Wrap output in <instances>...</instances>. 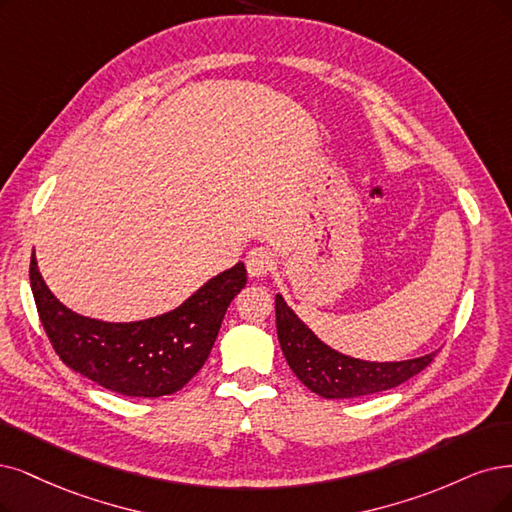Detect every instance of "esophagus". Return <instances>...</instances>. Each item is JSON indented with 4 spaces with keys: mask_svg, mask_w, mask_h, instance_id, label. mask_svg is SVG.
<instances>
[{
    "mask_svg": "<svg viewBox=\"0 0 512 512\" xmlns=\"http://www.w3.org/2000/svg\"><path fill=\"white\" fill-rule=\"evenodd\" d=\"M246 263V270H249V274L253 278H261L266 276L268 272H272L274 268V257L268 249H263V246H257V249H251L249 255H246L244 259Z\"/></svg>",
    "mask_w": 512,
    "mask_h": 512,
    "instance_id": "esophagus-1",
    "label": "esophagus"
}]
</instances>
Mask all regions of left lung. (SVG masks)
I'll return each instance as SVG.
<instances>
[{"mask_svg": "<svg viewBox=\"0 0 512 512\" xmlns=\"http://www.w3.org/2000/svg\"><path fill=\"white\" fill-rule=\"evenodd\" d=\"M276 331L293 373L325 399H354L396 388L424 371L437 356L432 352L401 363H369L344 356L320 342L280 295H276Z\"/></svg>", "mask_w": 512, "mask_h": 512, "instance_id": "obj_1", "label": "left lung"}]
</instances>
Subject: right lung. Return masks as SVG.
Instances as JSON below:
<instances>
[{
	"label": "right lung",
	"instance_id": "add662e5",
	"mask_svg": "<svg viewBox=\"0 0 512 512\" xmlns=\"http://www.w3.org/2000/svg\"><path fill=\"white\" fill-rule=\"evenodd\" d=\"M29 280L42 327L69 369L111 392L156 399L181 390L202 369L227 306L246 285V268L236 263L177 310L139 323H103L71 312L46 287L35 255Z\"/></svg>",
	"mask_w": 512,
	"mask_h": 512
}]
</instances>
